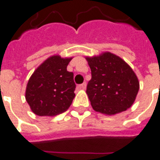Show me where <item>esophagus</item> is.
Segmentation results:
<instances>
[{
	"instance_id": "34e87169",
	"label": "esophagus",
	"mask_w": 160,
	"mask_h": 160,
	"mask_svg": "<svg viewBox=\"0 0 160 160\" xmlns=\"http://www.w3.org/2000/svg\"><path fill=\"white\" fill-rule=\"evenodd\" d=\"M86 82H83V83H82V84H80L79 85V89H86Z\"/></svg>"
}]
</instances>
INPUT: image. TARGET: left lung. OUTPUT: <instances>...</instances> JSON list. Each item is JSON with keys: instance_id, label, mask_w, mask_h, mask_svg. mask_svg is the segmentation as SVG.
<instances>
[{"instance_id": "8db88e82", "label": "left lung", "mask_w": 160, "mask_h": 160, "mask_svg": "<svg viewBox=\"0 0 160 160\" xmlns=\"http://www.w3.org/2000/svg\"><path fill=\"white\" fill-rule=\"evenodd\" d=\"M86 59L91 70L86 93L93 109L111 115L131 107L140 83L128 64L110 52Z\"/></svg>"}]
</instances>
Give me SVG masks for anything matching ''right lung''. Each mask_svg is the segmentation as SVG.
<instances>
[{"mask_svg": "<svg viewBox=\"0 0 160 160\" xmlns=\"http://www.w3.org/2000/svg\"><path fill=\"white\" fill-rule=\"evenodd\" d=\"M71 59L51 57L32 75L26 99L35 114L53 116L70 108L76 89L74 74L67 71Z\"/></svg>", "mask_w": 160, "mask_h": 160, "instance_id": "1", "label": "right lung"}]
</instances>
